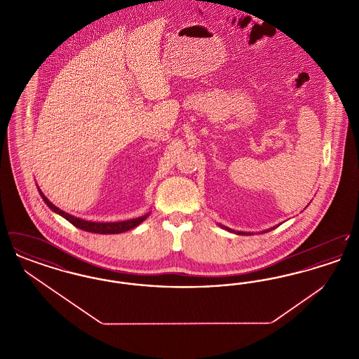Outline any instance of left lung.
Masks as SVG:
<instances>
[{
    "mask_svg": "<svg viewBox=\"0 0 359 359\" xmlns=\"http://www.w3.org/2000/svg\"><path fill=\"white\" fill-rule=\"evenodd\" d=\"M222 229H224V230H227V231H230V233H234V234H238V236H252L253 233H245V231H237V230H231V229H229V227H226V226H222V224H219ZM278 226V224H277ZM276 226V227H277ZM276 227H271V229H268V230H264L262 233H266V231H271V230H273V229H276ZM261 233V234H262Z\"/></svg>",
    "mask_w": 359,
    "mask_h": 359,
    "instance_id": "8db88e82",
    "label": "left lung"
}]
</instances>
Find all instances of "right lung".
<instances>
[{"instance_id": "obj_1", "label": "right lung", "mask_w": 359, "mask_h": 359, "mask_svg": "<svg viewBox=\"0 0 359 359\" xmlns=\"http://www.w3.org/2000/svg\"><path fill=\"white\" fill-rule=\"evenodd\" d=\"M37 189H39L40 196H41L43 201L46 202V205H48L53 212H56V214H59L60 217H63L65 219H67V221H69V223H72L75 227H78V229H81V230H85V231H88V233H97V234H120V233L128 231V230H130V229L138 226L140 223L144 222V221L149 217V214H151V212H147V214L142 215V217L133 218V219H128V221H121V222H93V221H86V219L74 217V215H71L69 212L60 210L59 207H56L52 202L48 201V198L41 192L40 188L37 187Z\"/></svg>"}]
</instances>
